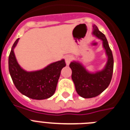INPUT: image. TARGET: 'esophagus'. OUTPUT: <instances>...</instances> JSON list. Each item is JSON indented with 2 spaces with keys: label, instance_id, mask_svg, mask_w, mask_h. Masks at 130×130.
Returning a JSON list of instances; mask_svg holds the SVG:
<instances>
[{
  "label": "esophagus",
  "instance_id": "esophagus-1",
  "mask_svg": "<svg viewBox=\"0 0 130 130\" xmlns=\"http://www.w3.org/2000/svg\"><path fill=\"white\" fill-rule=\"evenodd\" d=\"M72 60V56L70 55H67L66 56V57H65V62H66V65H69L71 60Z\"/></svg>",
  "mask_w": 130,
  "mask_h": 130
}]
</instances>
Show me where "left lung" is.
Listing matches in <instances>:
<instances>
[{"label":"left lung","mask_w":130,"mask_h":130,"mask_svg":"<svg viewBox=\"0 0 130 130\" xmlns=\"http://www.w3.org/2000/svg\"><path fill=\"white\" fill-rule=\"evenodd\" d=\"M92 34L102 40L108 60L104 68L100 71L90 72L79 62L72 61L70 64L72 69V79L78 94L84 98H91L100 94L108 87L112 78L113 58L108 40L96 25H93Z\"/></svg>","instance_id":"left-lung-1"}]
</instances>
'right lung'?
<instances>
[{
  "mask_svg": "<svg viewBox=\"0 0 130 130\" xmlns=\"http://www.w3.org/2000/svg\"><path fill=\"white\" fill-rule=\"evenodd\" d=\"M19 40L14 42L8 57V69L14 84L21 94L31 99L49 98L55 92L61 70L66 66L65 60L51 63L36 71H26L19 64L14 52Z\"/></svg>",
  "mask_w": 130,
  "mask_h": 130,
  "instance_id": "right-lung-1",
  "label": "right lung"
}]
</instances>
